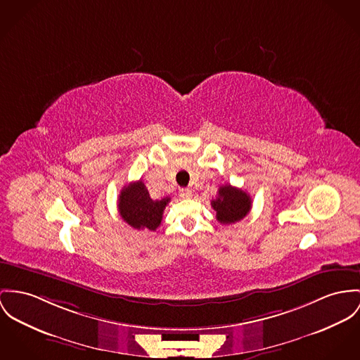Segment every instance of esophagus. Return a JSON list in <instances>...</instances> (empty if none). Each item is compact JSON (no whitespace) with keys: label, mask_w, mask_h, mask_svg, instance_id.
Wrapping results in <instances>:
<instances>
[{"label":"esophagus","mask_w":360,"mask_h":360,"mask_svg":"<svg viewBox=\"0 0 360 360\" xmlns=\"http://www.w3.org/2000/svg\"><path fill=\"white\" fill-rule=\"evenodd\" d=\"M179 195L182 198H189L192 195V191L189 188H182V189H179Z\"/></svg>","instance_id":"esophagus-1"}]
</instances>
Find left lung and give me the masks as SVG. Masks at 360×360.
<instances>
[{"instance_id": "obj_1", "label": "left lung", "mask_w": 360, "mask_h": 360, "mask_svg": "<svg viewBox=\"0 0 360 360\" xmlns=\"http://www.w3.org/2000/svg\"><path fill=\"white\" fill-rule=\"evenodd\" d=\"M217 212V219L223 224H230L244 219L252 207L250 195L243 189L231 185H223L218 191V197L211 201Z\"/></svg>"}]
</instances>
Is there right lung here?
Returning a JSON list of instances; mask_svg holds the SVG:
<instances>
[{
  "instance_id": "right-lung-1",
  "label": "right lung",
  "mask_w": 360,
  "mask_h": 360,
  "mask_svg": "<svg viewBox=\"0 0 360 360\" xmlns=\"http://www.w3.org/2000/svg\"><path fill=\"white\" fill-rule=\"evenodd\" d=\"M169 197L152 200L142 181L133 182L122 189L117 208L122 219L137 230L155 231L163 219V212Z\"/></svg>"
}]
</instances>
